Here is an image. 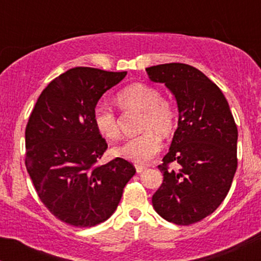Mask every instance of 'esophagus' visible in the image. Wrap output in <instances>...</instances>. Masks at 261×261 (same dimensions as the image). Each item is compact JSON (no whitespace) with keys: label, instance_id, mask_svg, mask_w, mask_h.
Listing matches in <instances>:
<instances>
[{"label":"esophagus","instance_id":"esophagus-1","mask_svg":"<svg viewBox=\"0 0 261 261\" xmlns=\"http://www.w3.org/2000/svg\"><path fill=\"white\" fill-rule=\"evenodd\" d=\"M135 168H136V172L137 173H142L143 170L147 169V167H146V166H136V167H135Z\"/></svg>","mask_w":261,"mask_h":261}]
</instances>
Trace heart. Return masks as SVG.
<instances>
[{"label": "heart", "instance_id": "heart-1", "mask_svg": "<svg viewBox=\"0 0 261 261\" xmlns=\"http://www.w3.org/2000/svg\"><path fill=\"white\" fill-rule=\"evenodd\" d=\"M119 104L125 110L142 112L139 136L127 140L114 148L116 157L147 163L162 148V139L158 134L169 135L174 130L176 115L169 100L161 97V92L146 83H134L118 93ZM93 121L97 131L104 139L116 141L120 139V127L115 112L106 103H98L93 112Z\"/></svg>", "mask_w": 261, "mask_h": 261}]
</instances>
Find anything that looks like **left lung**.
<instances>
[{"mask_svg": "<svg viewBox=\"0 0 261 261\" xmlns=\"http://www.w3.org/2000/svg\"><path fill=\"white\" fill-rule=\"evenodd\" d=\"M152 82L164 83L175 97L178 128L158 169L163 182L152 196L158 215L180 226L211 215L228 194L237 170L238 130L221 89L190 65L146 68ZM175 161L178 172L168 166Z\"/></svg>", "mask_w": 261, "mask_h": 261, "instance_id": "obj_1", "label": "left lung"}]
</instances>
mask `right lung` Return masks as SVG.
<instances>
[{
  "mask_svg": "<svg viewBox=\"0 0 261 261\" xmlns=\"http://www.w3.org/2000/svg\"><path fill=\"white\" fill-rule=\"evenodd\" d=\"M127 72L74 67L39 95L25 127V167L45 207L62 222L93 227L114 214L136 173L116 157L99 166L106 140L93 121L98 100Z\"/></svg>",
  "mask_w": 261,
  "mask_h": 261,
  "instance_id": "obj_1",
  "label": "right lung"
}]
</instances>
